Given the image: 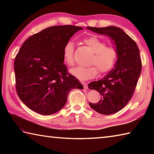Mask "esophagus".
I'll use <instances>...</instances> for the list:
<instances>
[{"instance_id":"1","label":"esophagus","mask_w":154,"mask_h":154,"mask_svg":"<svg viewBox=\"0 0 154 154\" xmlns=\"http://www.w3.org/2000/svg\"><path fill=\"white\" fill-rule=\"evenodd\" d=\"M82 84H83V85L84 89H88V85H87V84L86 83H82Z\"/></svg>"}]
</instances>
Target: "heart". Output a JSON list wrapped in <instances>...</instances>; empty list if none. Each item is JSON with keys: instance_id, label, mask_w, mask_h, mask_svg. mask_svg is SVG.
Returning <instances> with one entry per match:
<instances>
[{"instance_id": "heart-1", "label": "heart", "mask_w": 154, "mask_h": 154, "mask_svg": "<svg viewBox=\"0 0 154 154\" xmlns=\"http://www.w3.org/2000/svg\"><path fill=\"white\" fill-rule=\"evenodd\" d=\"M94 52L90 60L91 64H95L101 73L110 71L116 64L118 58L116 49L112 46H106L105 42L95 36L87 38L84 40ZM63 60L69 65H73L75 62L74 44L69 42L63 48ZM94 65L90 66H77L70 69V73L81 81L90 79L96 76L98 73L97 67Z\"/></svg>"}]
</instances>
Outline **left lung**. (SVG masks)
I'll use <instances>...</instances> for the list:
<instances>
[{"mask_svg":"<svg viewBox=\"0 0 154 154\" xmlns=\"http://www.w3.org/2000/svg\"><path fill=\"white\" fill-rule=\"evenodd\" d=\"M87 29L110 38L118 52L115 65L103 79L88 85L101 95L97 103H89L96 112L109 115L119 112L131 99L142 71L140 51L136 42L122 29L110 26Z\"/></svg>","mask_w":154,"mask_h":154,"instance_id":"left-lung-1","label":"left lung"}]
</instances>
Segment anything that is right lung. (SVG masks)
I'll return each instance as SVG.
<instances>
[{
	"instance_id": "obj_1",
	"label": "right lung",
	"mask_w": 154,
	"mask_h": 154,
	"mask_svg": "<svg viewBox=\"0 0 154 154\" xmlns=\"http://www.w3.org/2000/svg\"><path fill=\"white\" fill-rule=\"evenodd\" d=\"M83 28L54 26L26 40L14 60L16 89L22 103L44 115L57 112L67 102L71 89H83L63 64V48Z\"/></svg>"
}]
</instances>
